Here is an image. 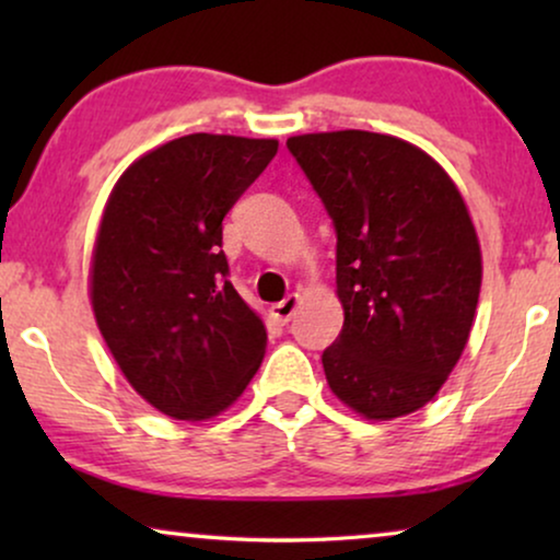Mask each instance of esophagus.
Here are the masks:
<instances>
[{"instance_id":"34e87169","label":"esophagus","mask_w":560,"mask_h":560,"mask_svg":"<svg viewBox=\"0 0 560 560\" xmlns=\"http://www.w3.org/2000/svg\"><path fill=\"white\" fill-rule=\"evenodd\" d=\"M298 305H301V295H298V293H290V295L282 298L280 303H275V305H272V316L278 318L280 324H288V320L295 316Z\"/></svg>"}]
</instances>
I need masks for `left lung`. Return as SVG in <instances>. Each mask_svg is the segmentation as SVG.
Masks as SVG:
<instances>
[{
	"label": "left lung",
	"instance_id": "1",
	"mask_svg": "<svg viewBox=\"0 0 560 560\" xmlns=\"http://www.w3.org/2000/svg\"><path fill=\"white\" fill-rule=\"evenodd\" d=\"M336 232L339 339L320 362L343 405L393 420L433 400L469 341L481 252L454 180L416 144L343 129L288 140Z\"/></svg>",
	"mask_w": 560,
	"mask_h": 560
}]
</instances>
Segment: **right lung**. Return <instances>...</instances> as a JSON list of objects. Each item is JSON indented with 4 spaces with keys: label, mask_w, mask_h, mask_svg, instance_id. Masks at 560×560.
<instances>
[{
    "label": "right lung",
    "mask_w": 560,
    "mask_h": 560,
    "mask_svg": "<svg viewBox=\"0 0 560 560\" xmlns=\"http://www.w3.org/2000/svg\"><path fill=\"white\" fill-rule=\"evenodd\" d=\"M278 140L186 135L125 171L106 201L91 305L129 385L165 416L206 420L255 377L267 331L229 282L221 221Z\"/></svg>",
    "instance_id": "right-lung-1"
}]
</instances>
